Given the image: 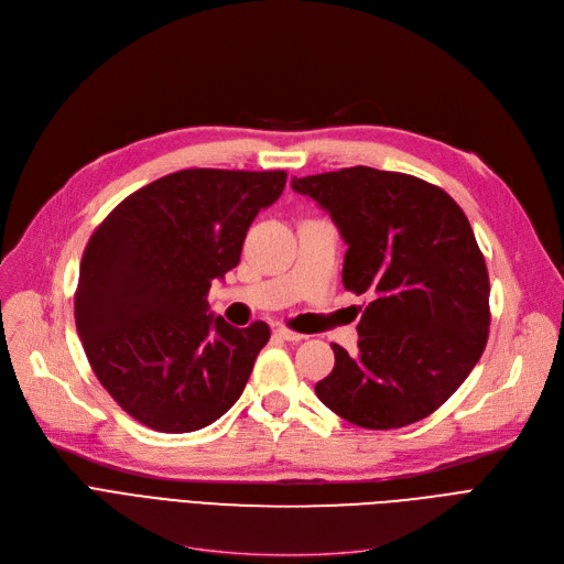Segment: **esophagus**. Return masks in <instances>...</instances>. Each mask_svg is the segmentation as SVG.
I'll use <instances>...</instances> for the list:
<instances>
[{
    "instance_id": "obj_1",
    "label": "esophagus",
    "mask_w": 564,
    "mask_h": 564,
    "mask_svg": "<svg viewBox=\"0 0 564 564\" xmlns=\"http://www.w3.org/2000/svg\"><path fill=\"white\" fill-rule=\"evenodd\" d=\"M274 334H276L279 338L288 340V343H300V340H304V338H306L304 334H297V332H290V329H285V327H276V329H274Z\"/></svg>"
}]
</instances>
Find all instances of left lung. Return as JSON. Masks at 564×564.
Returning a JSON list of instances; mask_svg holds the SVG:
<instances>
[{
	"mask_svg": "<svg viewBox=\"0 0 564 564\" xmlns=\"http://www.w3.org/2000/svg\"><path fill=\"white\" fill-rule=\"evenodd\" d=\"M290 185L336 224L343 285L372 294L359 351L332 345L336 366L317 398L368 430L427 419L476 368L489 332V276L462 207L419 177L370 166Z\"/></svg>",
	"mask_w": 564,
	"mask_h": 564,
	"instance_id": "obj_1",
	"label": "left lung"
}]
</instances>
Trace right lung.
I'll return each instance as SVG.
<instances>
[{
    "mask_svg": "<svg viewBox=\"0 0 564 564\" xmlns=\"http://www.w3.org/2000/svg\"><path fill=\"white\" fill-rule=\"evenodd\" d=\"M285 171L185 169L128 196L88 240L75 324L107 393L145 427L183 434L242 395L270 327H230L207 290L240 262Z\"/></svg>",
    "mask_w": 564,
    "mask_h": 564,
    "instance_id": "right-lung-1",
    "label": "right lung"
}]
</instances>
